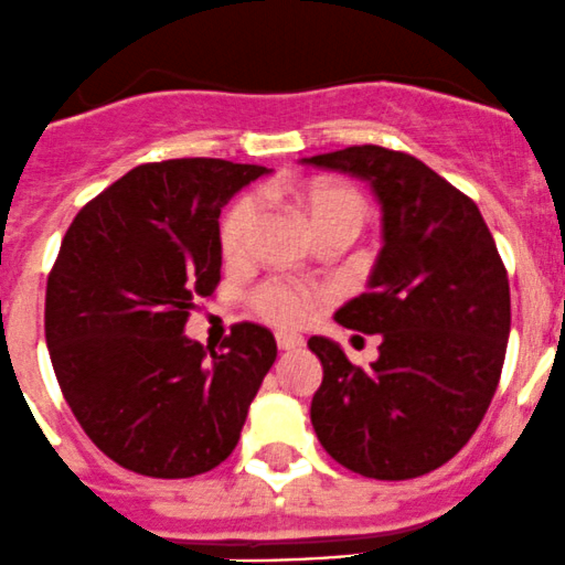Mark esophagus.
I'll list each match as a JSON object with an SVG mask.
<instances>
[{"label":"esophagus","mask_w":565,"mask_h":565,"mask_svg":"<svg viewBox=\"0 0 565 565\" xmlns=\"http://www.w3.org/2000/svg\"><path fill=\"white\" fill-rule=\"evenodd\" d=\"M276 344L278 350H298V347H303V335L281 330V333H276Z\"/></svg>","instance_id":"esophagus-1"}]
</instances>
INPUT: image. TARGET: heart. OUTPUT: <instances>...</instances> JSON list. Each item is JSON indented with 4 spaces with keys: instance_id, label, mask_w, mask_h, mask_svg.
Listing matches in <instances>:
<instances>
[{
    "instance_id": "obj_1",
    "label": "heart",
    "mask_w": 565,
    "mask_h": 565,
    "mask_svg": "<svg viewBox=\"0 0 565 565\" xmlns=\"http://www.w3.org/2000/svg\"><path fill=\"white\" fill-rule=\"evenodd\" d=\"M289 196L309 215L311 226L322 237L347 235L355 241L366 224V199L358 188L335 180H315L306 185L287 188ZM262 202L256 193H246L226 210L221 221V254L226 262H243L250 254L256 224H259ZM250 309L265 322L278 328H298L324 306L328 292L315 284L295 278H267L250 292Z\"/></svg>"
}]
</instances>
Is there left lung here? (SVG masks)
<instances>
[{
	"label": "left lung",
	"instance_id": "obj_1",
	"mask_svg": "<svg viewBox=\"0 0 565 565\" xmlns=\"http://www.w3.org/2000/svg\"><path fill=\"white\" fill-rule=\"evenodd\" d=\"M369 180L383 241L369 292L335 322L380 333V358L358 366L311 335L322 385L311 424L347 470L404 481L437 470L476 435L498 391L511 330L509 273L476 202L424 161L377 145L306 158Z\"/></svg>",
	"mask_w": 565,
	"mask_h": 565
}]
</instances>
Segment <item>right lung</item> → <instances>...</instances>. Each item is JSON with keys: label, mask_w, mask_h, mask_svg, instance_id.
<instances>
[{"label": "right lung", "mask_w": 565, "mask_h": 565, "mask_svg": "<svg viewBox=\"0 0 565 565\" xmlns=\"http://www.w3.org/2000/svg\"><path fill=\"white\" fill-rule=\"evenodd\" d=\"M221 158L141 163L89 199L45 284V344L89 440L125 470L191 478L235 451L276 339L235 322L210 350L185 339L221 281V207L265 174Z\"/></svg>", "instance_id": "obj_1"}]
</instances>
